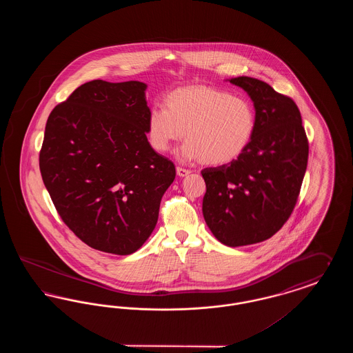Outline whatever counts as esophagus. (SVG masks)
I'll return each mask as SVG.
<instances>
[{
    "mask_svg": "<svg viewBox=\"0 0 353 353\" xmlns=\"http://www.w3.org/2000/svg\"><path fill=\"white\" fill-rule=\"evenodd\" d=\"M176 170H177V176H180V177H185V176H188L190 173L189 169H185L183 167H177Z\"/></svg>",
    "mask_w": 353,
    "mask_h": 353,
    "instance_id": "esophagus-1",
    "label": "esophagus"
}]
</instances>
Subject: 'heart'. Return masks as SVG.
I'll list each match as a JSON object with an SVG mask.
<instances>
[{"label":"heart","instance_id":"b5f03b06","mask_svg":"<svg viewBox=\"0 0 353 353\" xmlns=\"http://www.w3.org/2000/svg\"><path fill=\"white\" fill-rule=\"evenodd\" d=\"M255 128L252 101L205 85L170 91L165 107H152L147 119V136L154 151H169L185 134L179 156L201 159L214 167L229 164L246 151Z\"/></svg>","mask_w":353,"mask_h":353}]
</instances>
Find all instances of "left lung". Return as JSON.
Masks as SVG:
<instances>
[{
    "mask_svg": "<svg viewBox=\"0 0 353 353\" xmlns=\"http://www.w3.org/2000/svg\"><path fill=\"white\" fill-rule=\"evenodd\" d=\"M230 83L252 98L256 128L236 160L201 170L202 214L221 243L236 248L269 239L290 219L307 169L308 140L291 98L250 77Z\"/></svg>",
    "mask_w": 353,
    "mask_h": 353,
    "instance_id": "8db88e82",
    "label": "left lung"
}]
</instances>
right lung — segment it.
Instances as JSON below:
<instances>
[{
    "mask_svg": "<svg viewBox=\"0 0 353 353\" xmlns=\"http://www.w3.org/2000/svg\"><path fill=\"white\" fill-rule=\"evenodd\" d=\"M147 84L91 81L48 119L39 169L68 229L95 250H139L159 219L174 164L147 139Z\"/></svg>",
    "mask_w": 353,
    "mask_h": 353,
    "instance_id": "1",
    "label": "right lung"
}]
</instances>
